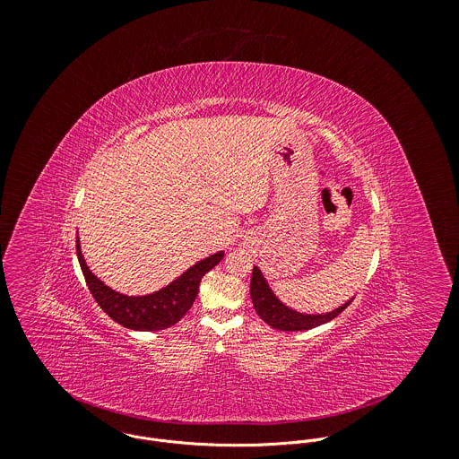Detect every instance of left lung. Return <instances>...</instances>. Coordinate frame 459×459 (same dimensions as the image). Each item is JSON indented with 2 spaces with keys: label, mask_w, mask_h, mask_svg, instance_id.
I'll return each instance as SVG.
<instances>
[{
  "label": "left lung",
  "mask_w": 459,
  "mask_h": 459,
  "mask_svg": "<svg viewBox=\"0 0 459 459\" xmlns=\"http://www.w3.org/2000/svg\"><path fill=\"white\" fill-rule=\"evenodd\" d=\"M249 292H251L253 307H255L256 314L262 317V321H265L269 326H273L276 330H283V332H298V330L316 328V326L337 317L350 305V301H348L342 307H339L328 314H316V316L299 314V312L285 307L273 294V290L269 289V285L258 267H253Z\"/></svg>",
  "instance_id": "obj_1"
}]
</instances>
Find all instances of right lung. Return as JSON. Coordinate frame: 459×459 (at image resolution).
I'll return each mask as SVG.
<instances>
[{"instance_id":"add662e5","label":"right lung","mask_w":459,"mask_h":459,"mask_svg":"<svg viewBox=\"0 0 459 459\" xmlns=\"http://www.w3.org/2000/svg\"><path fill=\"white\" fill-rule=\"evenodd\" d=\"M77 256H79V264L91 296L111 319H115L118 325L131 330L156 332V330H163L176 325L190 310V307L197 298L199 283L203 276L222 260L224 253L219 251L197 262L194 267L183 273L170 285L147 296H126L104 285L88 269L84 256L81 253L79 238H77Z\"/></svg>"}]
</instances>
